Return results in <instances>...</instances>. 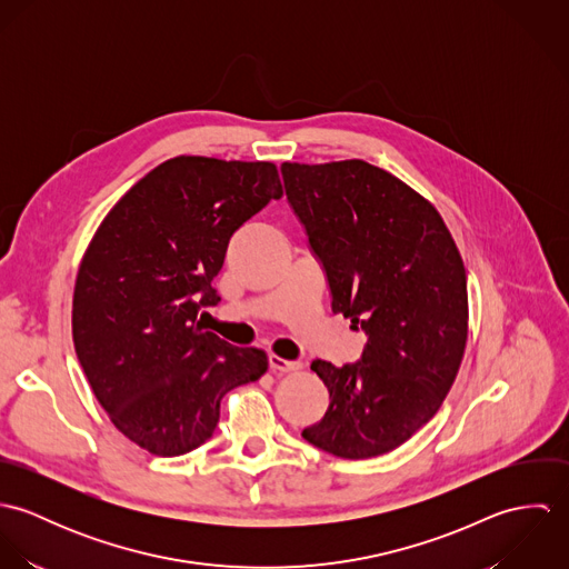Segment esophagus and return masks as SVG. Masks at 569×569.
<instances>
[{
	"mask_svg": "<svg viewBox=\"0 0 569 569\" xmlns=\"http://www.w3.org/2000/svg\"><path fill=\"white\" fill-rule=\"evenodd\" d=\"M269 368L273 370V372H296V370H300L302 368V363L300 361H289V359H282V357H278V355H271L269 357Z\"/></svg>",
	"mask_w": 569,
	"mask_h": 569,
	"instance_id": "obj_1",
	"label": "esophagus"
}]
</instances>
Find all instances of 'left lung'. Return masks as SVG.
Masks as SVG:
<instances>
[{"label": "left lung", "mask_w": 569, "mask_h": 569, "mask_svg": "<svg viewBox=\"0 0 569 569\" xmlns=\"http://www.w3.org/2000/svg\"><path fill=\"white\" fill-rule=\"evenodd\" d=\"M330 289V309L366 332L361 359H316L330 406L302 431L346 460L383 456L442 406L467 346V271L438 210L363 160L280 166Z\"/></svg>", "instance_id": "obj_1"}]
</instances>
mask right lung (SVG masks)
I'll return each instance as SVG.
<instances>
[{
	"label": "right lung",
	"instance_id": "1",
	"mask_svg": "<svg viewBox=\"0 0 569 569\" xmlns=\"http://www.w3.org/2000/svg\"><path fill=\"white\" fill-rule=\"evenodd\" d=\"M282 197L271 162L181 156L153 168L104 217L82 256L72 335L111 422L149 453L201 447L221 399L267 370L197 320L234 232Z\"/></svg>",
	"mask_w": 569,
	"mask_h": 569
}]
</instances>
